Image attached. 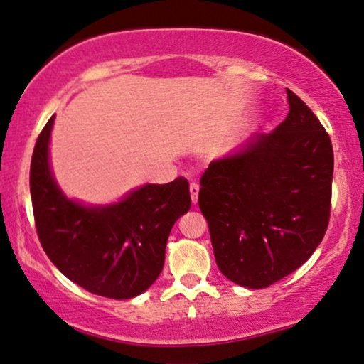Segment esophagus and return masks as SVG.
<instances>
[{
	"label": "esophagus",
	"instance_id": "34e87169",
	"mask_svg": "<svg viewBox=\"0 0 364 364\" xmlns=\"http://www.w3.org/2000/svg\"><path fill=\"white\" fill-rule=\"evenodd\" d=\"M189 193H191V200H193V204L198 203L199 184H198V183H191V184H189Z\"/></svg>",
	"mask_w": 364,
	"mask_h": 364
}]
</instances>
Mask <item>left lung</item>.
<instances>
[{"label":"left lung","mask_w":364,"mask_h":364,"mask_svg":"<svg viewBox=\"0 0 364 364\" xmlns=\"http://www.w3.org/2000/svg\"><path fill=\"white\" fill-rule=\"evenodd\" d=\"M287 118L235 154L210 161L199 209L228 280L265 288L313 256L331 217L333 151L324 126L287 89Z\"/></svg>","instance_id":"1"}]
</instances>
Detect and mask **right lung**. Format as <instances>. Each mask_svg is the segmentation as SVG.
<instances>
[{
  "label": "right lung",
  "mask_w": 364,
  "mask_h": 364,
  "mask_svg": "<svg viewBox=\"0 0 364 364\" xmlns=\"http://www.w3.org/2000/svg\"><path fill=\"white\" fill-rule=\"evenodd\" d=\"M48 119L31 161V198L43 251L63 275L94 295L128 299L151 287L164 269L171 227L191 207L183 176L146 184L112 205H84L58 188L48 161Z\"/></svg>",
  "instance_id": "1"
}]
</instances>
